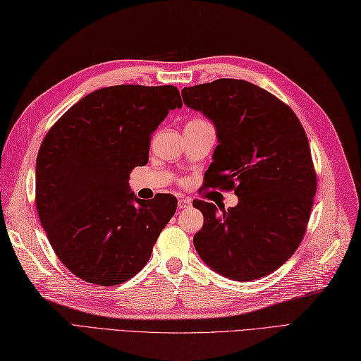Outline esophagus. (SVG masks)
<instances>
[{
  "label": "esophagus",
  "mask_w": 361,
  "mask_h": 361,
  "mask_svg": "<svg viewBox=\"0 0 361 361\" xmlns=\"http://www.w3.org/2000/svg\"><path fill=\"white\" fill-rule=\"evenodd\" d=\"M191 199L190 197H179V200H178V205H179V209H187V208H190L191 207Z\"/></svg>",
  "instance_id": "1"
}]
</instances>
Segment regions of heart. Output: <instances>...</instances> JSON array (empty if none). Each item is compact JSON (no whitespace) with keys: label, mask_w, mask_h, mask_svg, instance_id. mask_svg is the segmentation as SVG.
Instances as JSON below:
<instances>
[{"label":"heart","mask_w":361,"mask_h":361,"mask_svg":"<svg viewBox=\"0 0 361 361\" xmlns=\"http://www.w3.org/2000/svg\"><path fill=\"white\" fill-rule=\"evenodd\" d=\"M195 121H200V119H195Z\"/></svg>","instance_id":"b5f03b06"}]
</instances>
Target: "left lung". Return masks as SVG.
I'll list each match as a JSON object with an SVG mask.
<instances>
[{
    "label": "left lung",
    "instance_id": "1",
    "mask_svg": "<svg viewBox=\"0 0 361 361\" xmlns=\"http://www.w3.org/2000/svg\"><path fill=\"white\" fill-rule=\"evenodd\" d=\"M182 98L216 126L219 145L207 187L234 190L239 204L217 213L195 200L204 226L195 248L231 280L271 274L293 256L310 222L317 174L295 113L274 94L242 79L185 87Z\"/></svg>",
    "mask_w": 361,
    "mask_h": 361
}]
</instances>
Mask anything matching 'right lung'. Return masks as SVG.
<instances>
[{"label": "right lung", "instance_id": "obj_1", "mask_svg": "<svg viewBox=\"0 0 361 361\" xmlns=\"http://www.w3.org/2000/svg\"><path fill=\"white\" fill-rule=\"evenodd\" d=\"M179 107L174 85L104 87L47 131L37 157L35 204L51 248L76 277L114 286L147 265L178 199L140 200L128 176L148 162L153 131Z\"/></svg>", "mask_w": 361, "mask_h": 361}]
</instances>
